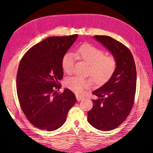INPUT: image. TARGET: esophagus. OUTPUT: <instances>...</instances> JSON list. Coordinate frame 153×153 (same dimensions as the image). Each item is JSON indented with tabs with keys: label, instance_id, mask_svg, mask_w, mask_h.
Segmentation results:
<instances>
[{
	"label": "esophagus",
	"instance_id": "1",
	"mask_svg": "<svg viewBox=\"0 0 153 153\" xmlns=\"http://www.w3.org/2000/svg\"><path fill=\"white\" fill-rule=\"evenodd\" d=\"M76 98H77V100H78V101H80V100H82L84 99V98H83L82 97L79 96V95H78V94H77V95H76Z\"/></svg>",
	"mask_w": 153,
	"mask_h": 153
}]
</instances>
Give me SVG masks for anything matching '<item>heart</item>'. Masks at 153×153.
<instances>
[{"label": "heart", "instance_id": "1", "mask_svg": "<svg viewBox=\"0 0 153 153\" xmlns=\"http://www.w3.org/2000/svg\"><path fill=\"white\" fill-rule=\"evenodd\" d=\"M75 56L89 65L88 74L94 78L97 84H104L111 78L117 68V60L112 56H106L103 50L91 44H83L75 52ZM75 55L66 53L62 59L63 70L71 74L74 69ZM93 80L90 78L74 76L65 81V85L77 94H82L85 89L90 88Z\"/></svg>", "mask_w": 153, "mask_h": 153}]
</instances>
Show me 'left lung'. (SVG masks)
<instances>
[{"label": "left lung", "mask_w": 153, "mask_h": 153, "mask_svg": "<svg viewBox=\"0 0 153 153\" xmlns=\"http://www.w3.org/2000/svg\"><path fill=\"white\" fill-rule=\"evenodd\" d=\"M94 37L111 52L117 65L111 78L101 88L92 92L97 97L88 113V121L100 131L117 128L132 109L136 90V68L128 48L114 39L104 35Z\"/></svg>", "instance_id": "obj_1"}]
</instances>
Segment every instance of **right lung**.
<instances>
[{
    "label": "right lung",
    "instance_id": "1",
    "mask_svg": "<svg viewBox=\"0 0 153 153\" xmlns=\"http://www.w3.org/2000/svg\"><path fill=\"white\" fill-rule=\"evenodd\" d=\"M78 34L51 36L30 48L21 59L17 73V93L25 117L36 128L51 131L65 123L76 102L74 93L57 92L63 71V56Z\"/></svg>",
    "mask_w": 153,
    "mask_h": 153
}]
</instances>
